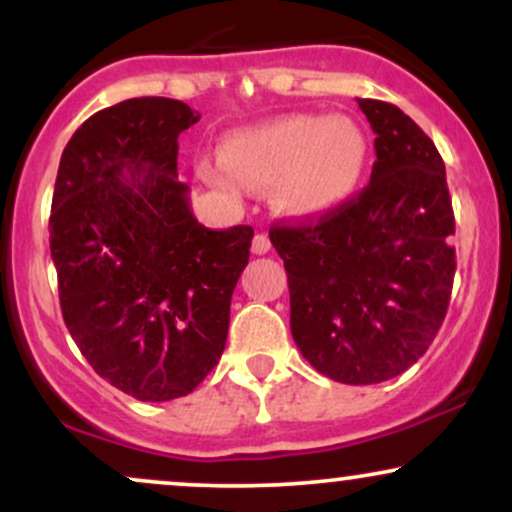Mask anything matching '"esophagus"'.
<instances>
[{"instance_id":"obj_1","label":"esophagus","mask_w":512,"mask_h":512,"mask_svg":"<svg viewBox=\"0 0 512 512\" xmlns=\"http://www.w3.org/2000/svg\"><path fill=\"white\" fill-rule=\"evenodd\" d=\"M272 243H269L267 233H257L255 240H252V255H267Z\"/></svg>"}]
</instances>
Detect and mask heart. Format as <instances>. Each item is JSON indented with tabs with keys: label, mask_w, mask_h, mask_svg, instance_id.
I'll return each instance as SVG.
<instances>
[{
	"label": "heart",
	"mask_w": 512,
	"mask_h": 512,
	"mask_svg": "<svg viewBox=\"0 0 512 512\" xmlns=\"http://www.w3.org/2000/svg\"><path fill=\"white\" fill-rule=\"evenodd\" d=\"M368 166V139L346 115H286L240 129L221 158H197L204 182L238 197L240 187L274 188V207L291 219H317L354 197Z\"/></svg>",
	"instance_id": "1"
}]
</instances>
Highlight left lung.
I'll return each mask as SVG.
<instances>
[{"label": "left lung", "instance_id": "obj_1", "mask_svg": "<svg viewBox=\"0 0 512 512\" xmlns=\"http://www.w3.org/2000/svg\"><path fill=\"white\" fill-rule=\"evenodd\" d=\"M375 132L366 190L317 223L274 226L291 334L317 373L373 385L426 354L455 276V216L445 163L397 105L356 98Z\"/></svg>", "mask_w": 512, "mask_h": 512}]
</instances>
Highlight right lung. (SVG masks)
<instances>
[{"label":"right lung","instance_id":"obj_1","mask_svg":"<svg viewBox=\"0 0 512 512\" xmlns=\"http://www.w3.org/2000/svg\"><path fill=\"white\" fill-rule=\"evenodd\" d=\"M199 113L173 98L98 110L57 170L50 252L64 325L93 370L142 402L190 395L219 363L255 231H211L178 180Z\"/></svg>","mask_w":512,"mask_h":512}]
</instances>
